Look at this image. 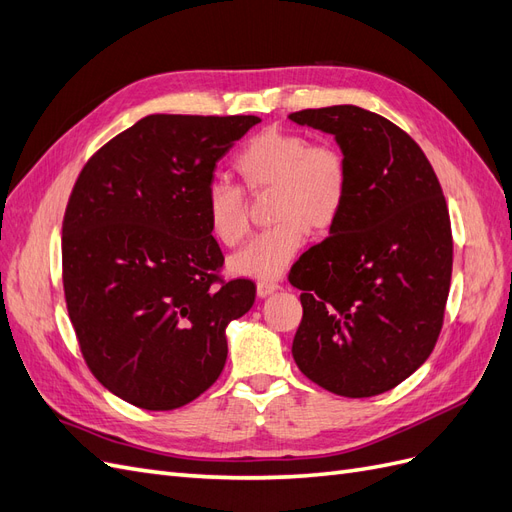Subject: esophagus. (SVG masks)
<instances>
[{
  "mask_svg": "<svg viewBox=\"0 0 512 512\" xmlns=\"http://www.w3.org/2000/svg\"><path fill=\"white\" fill-rule=\"evenodd\" d=\"M277 290H280V284H275V282H258V284H256V292H258L260 299L269 297V294H273V292H277Z\"/></svg>",
  "mask_w": 512,
  "mask_h": 512,
  "instance_id": "obj_1",
  "label": "esophagus"
}]
</instances>
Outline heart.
<instances>
[{"mask_svg":"<svg viewBox=\"0 0 512 512\" xmlns=\"http://www.w3.org/2000/svg\"><path fill=\"white\" fill-rule=\"evenodd\" d=\"M232 164L245 192L273 194L269 220L275 226L232 256L230 269L252 280H277L299 254L307 232L322 235L342 218L350 190L348 162L333 145H312L299 132L271 128L252 136ZM205 218L211 235L226 247H237L250 235V213L237 185H209Z\"/></svg>","mask_w":512,"mask_h":512,"instance_id":"b5f03b06","label":"heart"}]
</instances>
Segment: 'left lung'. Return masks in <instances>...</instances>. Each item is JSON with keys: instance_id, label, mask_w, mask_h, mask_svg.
<instances>
[{"instance_id": "obj_1", "label": "left lung", "mask_w": 512, "mask_h": 512, "mask_svg": "<svg viewBox=\"0 0 512 512\" xmlns=\"http://www.w3.org/2000/svg\"><path fill=\"white\" fill-rule=\"evenodd\" d=\"M288 117L333 134L350 170L342 218L288 275L303 290L294 363L335 395L374 397L438 342L453 273L446 200L423 149L382 115L339 104Z\"/></svg>"}]
</instances>
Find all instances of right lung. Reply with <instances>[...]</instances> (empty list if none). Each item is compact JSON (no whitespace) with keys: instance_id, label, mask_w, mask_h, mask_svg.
Segmentation results:
<instances>
[{"instance_id":"obj_1","label":"right lung","mask_w":512,"mask_h":512,"mask_svg":"<svg viewBox=\"0 0 512 512\" xmlns=\"http://www.w3.org/2000/svg\"><path fill=\"white\" fill-rule=\"evenodd\" d=\"M254 115H149L83 166L61 228L64 294L91 374L143 410H175L220 378L252 280H222L205 218L215 164Z\"/></svg>"}]
</instances>
